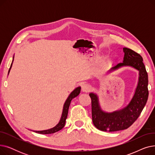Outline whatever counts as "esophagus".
<instances>
[{
  "mask_svg": "<svg viewBox=\"0 0 155 155\" xmlns=\"http://www.w3.org/2000/svg\"><path fill=\"white\" fill-rule=\"evenodd\" d=\"M82 90L83 92H88L91 90V86H90L87 84H84L82 86Z\"/></svg>",
  "mask_w": 155,
  "mask_h": 155,
  "instance_id": "34e87169",
  "label": "esophagus"
}]
</instances>
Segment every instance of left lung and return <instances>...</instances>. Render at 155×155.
<instances>
[{"instance_id":"1","label":"left lung","mask_w":155,"mask_h":155,"mask_svg":"<svg viewBox=\"0 0 155 155\" xmlns=\"http://www.w3.org/2000/svg\"><path fill=\"white\" fill-rule=\"evenodd\" d=\"M124 53L123 63L112 67L110 71L122 67L130 66L139 71V81L131 101L122 109L105 112L100 107L97 95L89 94L92 103V117L94 126L102 131H117L131 126L141 114L148 98V77L142 56L127 48H123Z\"/></svg>"}]
</instances>
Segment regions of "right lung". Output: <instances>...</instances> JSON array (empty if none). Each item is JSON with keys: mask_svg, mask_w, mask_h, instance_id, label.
<instances>
[{"mask_svg": "<svg viewBox=\"0 0 155 155\" xmlns=\"http://www.w3.org/2000/svg\"><path fill=\"white\" fill-rule=\"evenodd\" d=\"M13 60H14V57H13ZM12 60V62H13ZM12 62L11 63V67L9 68V73L11 70V68L12 67ZM80 90H81V87H78L77 88H76L74 91H73L68 96V97L67 98V99L65 101L64 105H63V112H62V114H61V117L60 119V120L58 123V124L56 125L54 127L51 128L50 129H47V130H43V131H34L35 132L39 133V134H52V133H54L56 132H58L60 130H61L65 124V121H66V119L67 118V116H68V109H69V106L70 105L71 101V100L76 97L77 96H78L80 92Z\"/></svg>", "mask_w": 155, "mask_h": 155, "instance_id": "1", "label": "right lung"}]
</instances>
